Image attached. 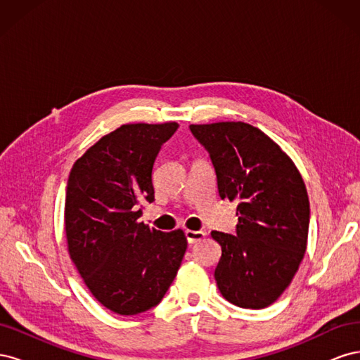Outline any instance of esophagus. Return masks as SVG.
Masks as SVG:
<instances>
[{"label":"esophagus","mask_w":360,"mask_h":360,"mask_svg":"<svg viewBox=\"0 0 360 360\" xmlns=\"http://www.w3.org/2000/svg\"><path fill=\"white\" fill-rule=\"evenodd\" d=\"M184 236H186V238H188V243H189V245H193V243H197V242L202 240V238L205 237V233H204V231L186 230V231H184Z\"/></svg>","instance_id":"1"}]
</instances>
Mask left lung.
I'll return each mask as SVG.
<instances>
[{"instance_id":"1","label":"left lung","mask_w":360,"mask_h":360,"mask_svg":"<svg viewBox=\"0 0 360 360\" xmlns=\"http://www.w3.org/2000/svg\"><path fill=\"white\" fill-rule=\"evenodd\" d=\"M209 151L222 200L238 201L236 236L212 231L222 257L214 279L240 308L263 309L290 285L308 242L309 200L292 160L242 122L191 124Z\"/></svg>"}]
</instances>
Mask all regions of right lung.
<instances>
[{
  "label": "right lung",
  "mask_w": 360,
  "mask_h": 360,
  "mask_svg": "<svg viewBox=\"0 0 360 360\" xmlns=\"http://www.w3.org/2000/svg\"><path fill=\"white\" fill-rule=\"evenodd\" d=\"M177 123L123 124L75 162L64 222L69 254L93 296L120 315L148 311L163 299L188 248L181 230L139 222L155 201L151 181L160 147Z\"/></svg>",
  "instance_id": "right-lung-1"
}]
</instances>
